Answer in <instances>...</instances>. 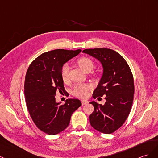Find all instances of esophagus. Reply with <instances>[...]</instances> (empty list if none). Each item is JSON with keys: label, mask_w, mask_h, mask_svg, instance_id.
Listing matches in <instances>:
<instances>
[{"label": "esophagus", "mask_w": 158, "mask_h": 158, "mask_svg": "<svg viewBox=\"0 0 158 158\" xmlns=\"http://www.w3.org/2000/svg\"><path fill=\"white\" fill-rule=\"evenodd\" d=\"M88 103H89V102L87 101V100H81V104L83 105H86Z\"/></svg>", "instance_id": "obj_1"}]
</instances>
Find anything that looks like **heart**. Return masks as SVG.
Masks as SVG:
<instances>
[{
  "label": "heart",
  "mask_w": 158,
  "mask_h": 158,
  "mask_svg": "<svg viewBox=\"0 0 158 158\" xmlns=\"http://www.w3.org/2000/svg\"><path fill=\"white\" fill-rule=\"evenodd\" d=\"M77 63L81 69L84 71H91L94 67V62L90 58L82 56L77 60ZM69 67L68 64H65L62 66L60 70L61 77L64 82H67L69 81ZM92 86L89 83H79L76 84L72 89V94L74 96L80 98H86L89 96Z\"/></svg>",
  "instance_id": "b5f03b06"
}]
</instances>
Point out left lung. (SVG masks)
Here are the masks:
<instances>
[{"mask_svg":"<svg viewBox=\"0 0 158 158\" xmlns=\"http://www.w3.org/2000/svg\"><path fill=\"white\" fill-rule=\"evenodd\" d=\"M83 52L101 62L104 73L94 90V99L105 96L104 105L95 102L89 116L90 124L94 129L111 134L123 125L129 116L134 98V79L129 64L116 51L109 48L85 49Z\"/></svg>","mask_w":158,"mask_h":158,"instance_id":"8db88e82","label":"left lung"}]
</instances>
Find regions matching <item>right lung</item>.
I'll return each mask as SVG.
<instances>
[{"label":"right lung","instance_id":"1","mask_svg":"<svg viewBox=\"0 0 158 158\" xmlns=\"http://www.w3.org/2000/svg\"><path fill=\"white\" fill-rule=\"evenodd\" d=\"M80 49H56L40 54L29 66L25 75L24 93L27 110L38 129L54 135L67 128L72 114L81 106L78 99L69 98L64 104L56 103V93L65 92L61 68L77 56Z\"/></svg>","mask_w":158,"mask_h":158}]
</instances>
